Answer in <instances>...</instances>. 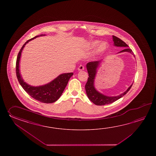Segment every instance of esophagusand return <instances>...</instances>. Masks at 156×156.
Listing matches in <instances>:
<instances>
[{"label":"esophagus","instance_id":"34e87169","mask_svg":"<svg viewBox=\"0 0 156 156\" xmlns=\"http://www.w3.org/2000/svg\"><path fill=\"white\" fill-rule=\"evenodd\" d=\"M84 70V66L83 65H80L79 67H78V70L79 71H83Z\"/></svg>","mask_w":156,"mask_h":156}]
</instances>
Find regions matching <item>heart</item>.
I'll return each mask as SVG.
<instances>
[{
	"mask_svg": "<svg viewBox=\"0 0 156 156\" xmlns=\"http://www.w3.org/2000/svg\"><path fill=\"white\" fill-rule=\"evenodd\" d=\"M99 41H94V42H93V43L91 44V47H94L96 46L98 43H99ZM107 47H108V44L106 42H102L101 43H100V44L99 46H98V48H97V52H103L104 51V50L106 49V48H107Z\"/></svg>",
	"mask_w": 156,
	"mask_h": 156,
	"instance_id": "1",
	"label": "heart"
}]
</instances>
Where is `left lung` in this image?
Returning <instances> with one entry per match:
<instances>
[{"instance_id": "obj_1", "label": "left lung", "mask_w": 156, "mask_h": 156, "mask_svg": "<svg viewBox=\"0 0 156 156\" xmlns=\"http://www.w3.org/2000/svg\"><path fill=\"white\" fill-rule=\"evenodd\" d=\"M113 40L114 41V46L120 47L124 48V50L120 51L118 53H122V52H129L133 55L134 57H135L132 50L128 48V46L122 40H120L119 38L114 36H113ZM102 61L103 60L101 61H98L90 62L86 65V69L89 73V77L85 85L86 94L90 100L91 101L96 105H105L113 103L117 100L119 99L120 98H122L129 91L133 85L132 83L125 92L120 94L118 96H106L103 94L102 93H100L99 91H98L95 87L94 82H95V77L97 73L98 68L99 67V66Z\"/></svg>"}]
</instances>
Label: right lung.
Segmentation results:
<instances>
[{
  "label": "right lung",
  "mask_w": 156,
  "mask_h": 156,
  "mask_svg": "<svg viewBox=\"0 0 156 156\" xmlns=\"http://www.w3.org/2000/svg\"><path fill=\"white\" fill-rule=\"evenodd\" d=\"M42 36H45V34L37 36L28 40L21 48L18 55L16 61V75L18 80L21 86L33 99L42 103H52L55 102L61 96L70 77L73 75V73H62L57 77L56 79L45 85L33 86L28 84L24 81L21 76L20 70V62L21 54L26 44L30 41L36 38L37 37Z\"/></svg>",
  "instance_id": "right-lung-1"
}]
</instances>
